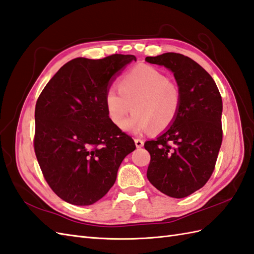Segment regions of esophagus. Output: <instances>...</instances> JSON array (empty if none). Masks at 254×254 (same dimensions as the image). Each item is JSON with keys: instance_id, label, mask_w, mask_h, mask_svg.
I'll list each match as a JSON object with an SVG mask.
<instances>
[{"instance_id": "obj_1", "label": "esophagus", "mask_w": 254, "mask_h": 254, "mask_svg": "<svg viewBox=\"0 0 254 254\" xmlns=\"http://www.w3.org/2000/svg\"><path fill=\"white\" fill-rule=\"evenodd\" d=\"M135 145H136L137 148H140V147L144 146V140L140 138H135Z\"/></svg>"}]
</instances>
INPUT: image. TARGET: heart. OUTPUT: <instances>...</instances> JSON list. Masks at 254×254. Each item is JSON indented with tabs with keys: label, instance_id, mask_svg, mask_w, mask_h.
Listing matches in <instances>:
<instances>
[{
	"label": "heart",
	"instance_id": "heart-1",
	"mask_svg": "<svg viewBox=\"0 0 254 254\" xmlns=\"http://www.w3.org/2000/svg\"><path fill=\"white\" fill-rule=\"evenodd\" d=\"M182 92L168 75L148 64L129 69L119 81V91L109 87L105 93V107L109 120L117 127L124 126L129 111H134L125 126L134 133L152 128L167 129L179 115Z\"/></svg>",
	"mask_w": 254,
	"mask_h": 254
}]
</instances>
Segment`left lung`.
I'll return each mask as SVG.
<instances>
[{
	"label": "left lung",
	"instance_id": "obj_1",
	"mask_svg": "<svg viewBox=\"0 0 254 254\" xmlns=\"http://www.w3.org/2000/svg\"><path fill=\"white\" fill-rule=\"evenodd\" d=\"M145 61L169 68L182 92L174 122L144 145L150 154L147 179L167 196L184 198L214 171L223 139L222 97L212 76L190 57L166 53Z\"/></svg>",
	"mask_w": 254,
	"mask_h": 254
}]
</instances>
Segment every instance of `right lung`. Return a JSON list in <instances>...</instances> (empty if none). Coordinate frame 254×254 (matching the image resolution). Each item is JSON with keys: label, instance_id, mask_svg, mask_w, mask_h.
I'll use <instances>...</instances> for the list:
<instances>
[{"label": "right lung", "instance_id": "1", "mask_svg": "<svg viewBox=\"0 0 254 254\" xmlns=\"http://www.w3.org/2000/svg\"><path fill=\"white\" fill-rule=\"evenodd\" d=\"M134 55L102 60L78 57L64 64L35 105L34 152L44 179L58 197L90 205L114 186L133 138L114 126L105 107L113 76Z\"/></svg>", "mask_w": 254, "mask_h": 254}]
</instances>
